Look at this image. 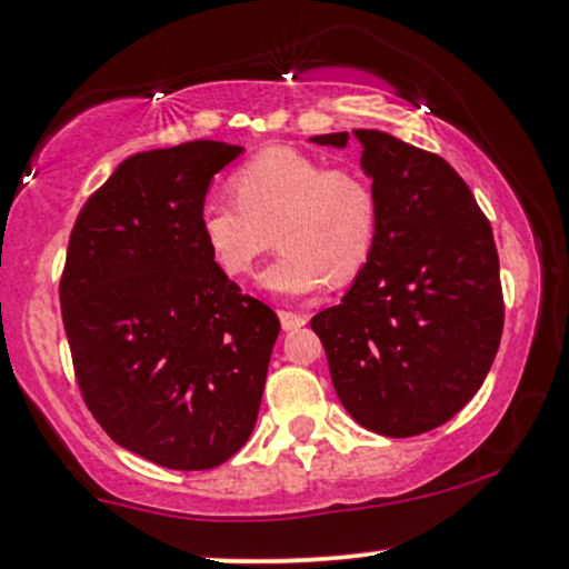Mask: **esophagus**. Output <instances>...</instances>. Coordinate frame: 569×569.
I'll return each mask as SVG.
<instances>
[{
    "label": "esophagus",
    "mask_w": 569,
    "mask_h": 569,
    "mask_svg": "<svg viewBox=\"0 0 569 569\" xmlns=\"http://www.w3.org/2000/svg\"><path fill=\"white\" fill-rule=\"evenodd\" d=\"M278 319H281L283 332H293V329H301L303 325H307V317H303V313H296V311H278Z\"/></svg>",
    "instance_id": "34e87169"
}]
</instances>
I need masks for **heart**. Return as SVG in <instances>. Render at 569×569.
<instances>
[{"label":"heart","mask_w":569,"mask_h":569,"mask_svg":"<svg viewBox=\"0 0 569 569\" xmlns=\"http://www.w3.org/2000/svg\"><path fill=\"white\" fill-rule=\"evenodd\" d=\"M230 189L237 203L209 199L199 211L201 240L222 273H252L273 242L283 252L258 283L278 299H303L366 270L376 248L378 203L360 173L273 148L242 166Z\"/></svg>","instance_id":"1"}]
</instances>
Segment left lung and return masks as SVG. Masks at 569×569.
Returning a JSON list of instances; mask_svg holds the SVG:
<instances>
[{"instance_id": "1", "label": "left lung", "mask_w": 569, "mask_h": 569, "mask_svg": "<svg viewBox=\"0 0 569 569\" xmlns=\"http://www.w3.org/2000/svg\"><path fill=\"white\" fill-rule=\"evenodd\" d=\"M378 203L376 248L311 329L347 413L383 437L442 427L480 391L503 332L498 252L452 166L380 130H355ZM342 150L350 132L313 134Z\"/></svg>"}]
</instances>
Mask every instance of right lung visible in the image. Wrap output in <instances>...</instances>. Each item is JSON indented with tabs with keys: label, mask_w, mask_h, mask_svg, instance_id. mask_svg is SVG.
I'll use <instances>...</instances> for the list:
<instances>
[{
	"label": "right lung",
	"mask_w": 569,
	"mask_h": 569,
	"mask_svg": "<svg viewBox=\"0 0 569 569\" xmlns=\"http://www.w3.org/2000/svg\"><path fill=\"white\" fill-rule=\"evenodd\" d=\"M244 148L138 152L83 203L61 311L83 401L117 445L171 470L230 460L256 427L281 332L201 240L211 178Z\"/></svg>",
	"instance_id": "1"
}]
</instances>
